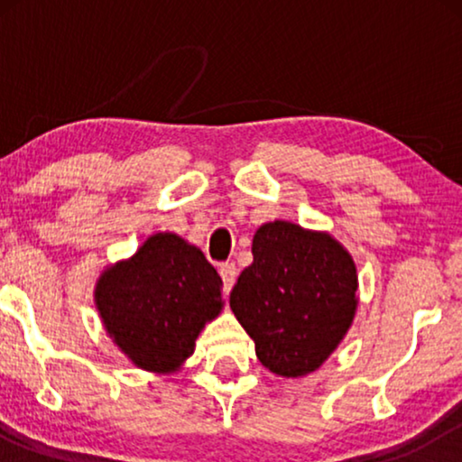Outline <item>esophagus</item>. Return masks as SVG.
Wrapping results in <instances>:
<instances>
[{"instance_id":"obj_1","label":"esophagus","mask_w":462,"mask_h":462,"mask_svg":"<svg viewBox=\"0 0 462 462\" xmlns=\"http://www.w3.org/2000/svg\"><path fill=\"white\" fill-rule=\"evenodd\" d=\"M220 277H223V283H225V292H229L233 288V283H236V277H237V269L233 263H223L218 269Z\"/></svg>"}]
</instances>
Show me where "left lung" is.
Returning <instances> with one entry per match:
<instances>
[{"instance_id":"1","label":"left lung","mask_w":462,"mask_h":462,"mask_svg":"<svg viewBox=\"0 0 462 462\" xmlns=\"http://www.w3.org/2000/svg\"><path fill=\"white\" fill-rule=\"evenodd\" d=\"M231 311L277 376L299 378L337 351L357 313V267L328 231L273 220L256 229Z\"/></svg>"}]
</instances>
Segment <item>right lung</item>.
<instances>
[{
	"label": "right lung",
	"instance_id": "1",
	"mask_svg": "<svg viewBox=\"0 0 462 462\" xmlns=\"http://www.w3.org/2000/svg\"><path fill=\"white\" fill-rule=\"evenodd\" d=\"M223 280L198 245L153 233L97 280L94 305L106 334L136 368L172 374L223 311Z\"/></svg>",
	"mask_w": 462,
	"mask_h": 462
}]
</instances>
